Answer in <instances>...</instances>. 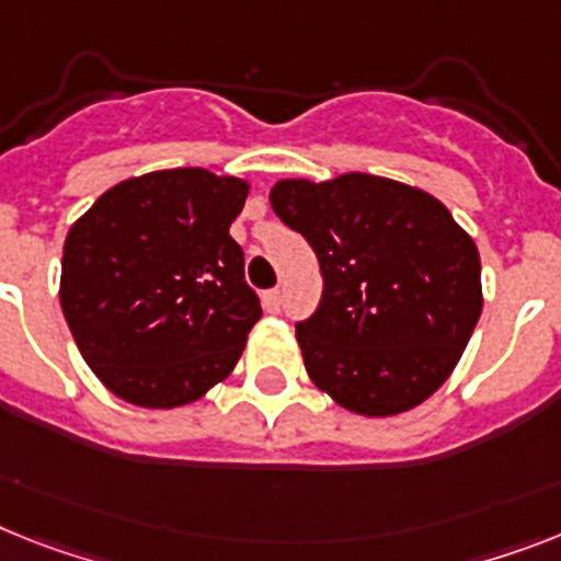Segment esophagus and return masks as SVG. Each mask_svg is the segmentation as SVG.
I'll return each instance as SVG.
<instances>
[{
    "label": "esophagus",
    "mask_w": 561,
    "mask_h": 561,
    "mask_svg": "<svg viewBox=\"0 0 561 561\" xmlns=\"http://www.w3.org/2000/svg\"><path fill=\"white\" fill-rule=\"evenodd\" d=\"M262 305H265L267 313H276V310L282 308V290H267V294L262 296Z\"/></svg>",
    "instance_id": "34e87169"
}]
</instances>
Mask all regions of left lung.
<instances>
[{
  "instance_id": "left-lung-1",
  "label": "left lung",
  "mask_w": 561,
  "mask_h": 561,
  "mask_svg": "<svg viewBox=\"0 0 561 561\" xmlns=\"http://www.w3.org/2000/svg\"><path fill=\"white\" fill-rule=\"evenodd\" d=\"M271 205L322 271V302L296 324L310 382L359 416L431 399L482 313L477 242L422 187L374 173L279 179Z\"/></svg>"
}]
</instances>
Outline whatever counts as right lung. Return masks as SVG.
Returning <instances> with one entry per match:
<instances>
[{
  "instance_id": "obj_1",
  "label": "right lung",
  "mask_w": 561,
  "mask_h": 561,
  "mask_svg": "<svg viewBox=\"0 0 561 561\" xmlns=\"http://www.w3.org/2000/svg\"><path fill=\"white\" fill-rule=\"evenodd\" d=\"M251 182L205 168L125 179L70 225L59 302L113 397L171 411L237 368L262 317L230 239Z\"/></svg>"
}]
</instances>
